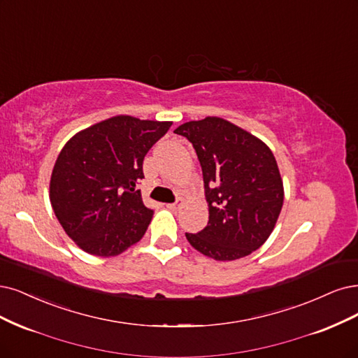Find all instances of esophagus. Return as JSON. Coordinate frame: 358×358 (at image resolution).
<instances>
[{"label": "esophagus", "instance_id": "34e87169", "mask_svg": "<svg viewBox=\"0 0 358 358\" xmlns=\"http://www.w3.org/2000/svg\"><path fill=\"white\" fill-rule=\"evenodd\" d=\"M183 204V200L182 199H178L175 203H170L167 204L169 208H171V210H178V208H180V206Z\"/></svg>", "mask_w": 358, "mask_h": 358}]
</instances>
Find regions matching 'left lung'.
Wrapping results in <instances>:
<instances>
[{"instance_id":"obj_1","label":"left lung","mask_w":358,"mask_h":358,"mask_svg":"<svg viewBox=\"0 0 358 358\" xmlns=\"http://www.w3.org/2000/svg\"><path fill=\"white\" fill-rule=\"evenodd\" d=\"M187 138L203 170L207 227L185 234L200 253L236 261L257 250L273 232L285 200L269 148L232 122L207 117L175 130Z\"/></svg>"}]
</instances>
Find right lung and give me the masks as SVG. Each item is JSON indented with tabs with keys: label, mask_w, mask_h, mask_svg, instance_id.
I'll use <instances>...</instances> for the list:
<instances>
[{
	"label": "right lung",
	"mask_w": 358,
	"mask_h": 358,
	"mask_svg": "<svg viewBox=\"0 0 358 358\" xmlns=\"http://www.w3.org/2000/svg\"><path fill=\"white\" fill-rule=\"evenodd\" d=\"M171 121L117 115L71 138L56 159L50 203L57 220L80 249L117 256L138 243L152 210L136 188L143 158Z\"/></svg>",
	"instance_id": "add662e5"
}]
</instances>
